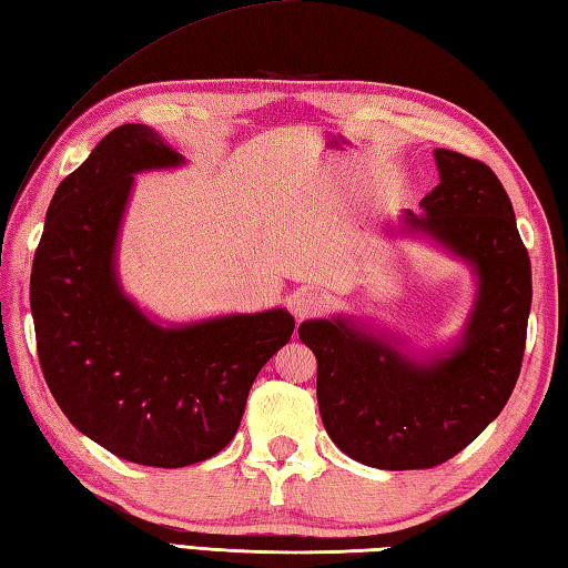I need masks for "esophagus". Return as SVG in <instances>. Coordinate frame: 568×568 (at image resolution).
Returning a JSON list of instances; mask_svg holds the SVG:
<instances>
[{
  "label": "esophagus",
  "instance_id": "esophagus-1",
  "mask_svg": "<svg viewBox=\"0 0 568 568\" xmlns=\"http://www.w3.org/2000/svg\"><path fill=\"white\" fill-rule=\"evenodd\" d=\"M325 310V295L320 291H313V287H305V291H297L291 297V313L295 315V320H307L313 315H320Z\"/></svg>",
  "mask_w": 568,
  "mask_h": 568
}]
</instances>
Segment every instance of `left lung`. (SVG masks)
I'll list each match as a JSON object with an SVG mask.
<instances>
[{"instance_id": "obj_1", "label": "left lung", "mask_w": 568, "mask_h": 568, "mask_svg": "<svg viewBox=\"0 0 568 568\" xmlns=\"http://www.w3.org/2000/svg\"><path fill=\"white\" fill-rule=\"evenodd\" d=\"M440 182L406 209L398 233L424 239L475 275V300L448 347L410 354L392 332L354 315L305 320L317 359V404L332 443L379 470L446 463L480 436L517 384L531 307V265L515 209L490 166L433 152Z\"/></svg>"}]
</instances>
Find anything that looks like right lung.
Wrapping results in <instances>:
<instances>
[{"label": "right lung", "mask_w": 568, "mask_h": 568, "mask_svg": "<svg viewBox=\"0 0 568 568\" xmlns=\"http://www.w3.org/2000/svg\"><path fill=\"white\" fill-rule=\"evenodd\" d=\"M184 164L148 125L108 132L55 189L29 287L55 404L98 446L152 468L224 448L253 379L295 329L285 307L162 322L122 291L118 239L135 176Z\"/></svg>", "instance_id": "add662e5"}]
</instances>
